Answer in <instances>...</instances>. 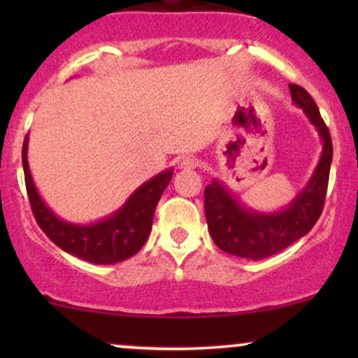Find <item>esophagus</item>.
<instances>
[{"label": "esophagus", "instance_id": "esophagus-1", "mask_svg": "<svg viewBox=\"0 0 358 358\" xmlns=\"http://www.w3.org/2000/svg\"><path fill=\"white\" fill-rule=\"evenodd\" d=\"M180 166H182L183 170H193V168L199 166V162H196V159L193 158V156H187V158L182 159Z\"/></svg>", "mask_w": 358, "mask_h": 358}]
</instances>
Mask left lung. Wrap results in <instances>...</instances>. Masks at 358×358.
I'll return each mask as SVG.
<instances>
[{
  "label": "left lung",
  "mask_w": 358,
  "mask_h": 358,
  "mask_svg": "<svg viewBox=\"0 0 358 358\" xmlns=\"http://www.w3.org/2000/svg\"><path fill=\"white\" fill-rule=\"evenodd\" d=\"M293 104L303 109L322 141V155L313 173L286 207L262 212L245 205L231 188L213 178L205 187V217L213 242L224 252L259 261L281 252L313 229L322 215L334 148L328 127L310 94L289 84Z\"/></svg>",
  "instance_id": "left-lung-1"
}]
</instances>
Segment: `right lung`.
<instances>
[{
  "mask_svg": "<svg viewBox=\"0 0 358 358\" xmlns=\"http://www.w3.org/2000/svg\"><path fill=\"white\" fill-rule=\"evenodd\" d=\"M22 162L28 199L40 229L62 250L92 264L126 261L145 245L153 225L156 205L173 176V168H166L139 185L110 215L89 224H76L60 219L36 190L28 165V134L23 143Z\"/></svg>",
  "mask_w": 358,
  "mask_h": 358,
  "instance_id": "add662e5",
  "label": "right lung"
}]
</instances>
